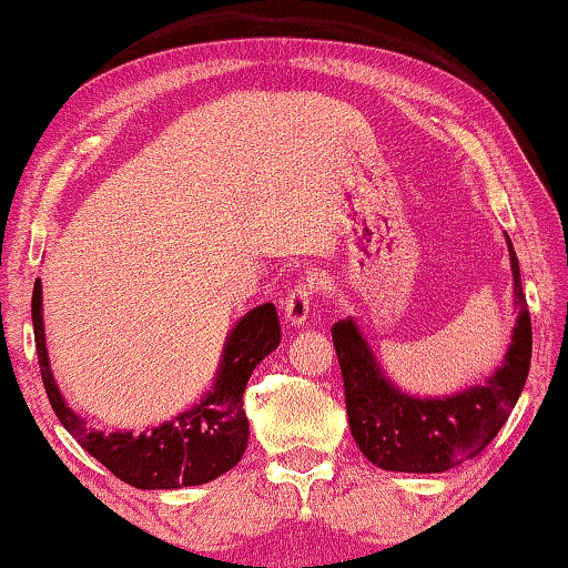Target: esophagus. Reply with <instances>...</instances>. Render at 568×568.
I'll return each instance as SVG.
<instances>
[{"mask_svg":"<svg viewBox=\"0 0 568 568\" xmlns=\"http://www.w3.org/2000/svg\"><path fill=\"white\" fill-rule=\"evenodd\" d=\"M313 277L308 281H301L293 287L291 295L285 298V324L291 326H301L306 324L308 311H311V295H313Z\"/></svg>","mask_w":568,"mask_h":568,"instance_id":"esophagus-1","label":"esophagus"}]
</instances>
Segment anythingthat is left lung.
Returning <instances> with one entry per match:
<instances>
[{
  "instance_id": "left-lung-1",
  "label": "left lung",
  "mask_w": 568,
  "mask_h": 568,
  "mask_svg": "<svg viewBox=\"0 0 568 568\" xmlns=\"http://www.w3.org/2000/svg\"><path fill=\"white\" fill-rule=\"evenodd\" d=\"M518 318L503 365L485 383L444 397H418L397 387L375 359L354 318L332 326L349 428L359 452L387 471L436 474L474 459L485 448L526 387L532 352L530 313L520 265L507 240Z\"/></svg>"
}]
</instances>
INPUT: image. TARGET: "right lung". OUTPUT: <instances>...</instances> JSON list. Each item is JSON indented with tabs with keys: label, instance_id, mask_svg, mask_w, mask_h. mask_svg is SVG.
Returning a JSON list of instances; mask_svg holds the SVG:
<instances>
[{
	"label": "right lung",
	"instance_id": "right-lung-1",
	"mask_svg": "<svg viewBox=\"0 0 568 568\" xmlns=\"http://www.w3.org/2000/svg\"><path fill=\"white\" fill-rule=\"evenodd\" d=\"M32 328H36L38 365L50 408L58 420L97 462L138 489L196 487L222 477L242 459L250 438L242 395L255 369L281 344V324L273 303H262L236 321L226 336L222 359L211 390L175 418L150 426L142 434L132 430L89 428L79 413L65 403L50 372L45 326H42V285L32 287Z\"/></svg>",
	"mask_w": 568,
	"mask_h": 568
}]
</instances>
